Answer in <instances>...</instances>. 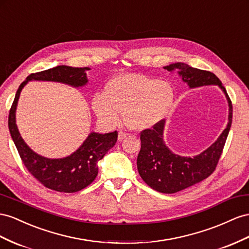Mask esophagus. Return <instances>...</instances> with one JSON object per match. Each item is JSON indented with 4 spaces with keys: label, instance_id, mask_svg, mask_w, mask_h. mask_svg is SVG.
Returning a JSON list of instances; mask_svg holds the SVG:
<instances>
[{
    "label": "esophagus",
    "instance_id": "obj_1",
    "mask_svg": "<svg viewBox=\"0 0 249 249\" xmlns=\"http://www.w3.org/2000/svg\"><path fill=\"white\" fill-rule=\"evenodd\" d=\"M126 136H127L126 133L120 131V132L118 133V140H119V141H123L124 138H126Z\"/></svg>",
    "mask_w": 249,
    "mask_h": 249
}]
</instances>
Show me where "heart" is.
Here are the masks:
<instances>
[{
    "instance_id": "obj_1",
    "label": "heart",
    "mask_w": 249,
    "mask_h": 249,
    "mask_svg": "<svg viewBox=\"0 0 249 249\" xmlns=\"http://www.w3.org/2000/svg\"><path fill=\"white\" fill-rule=\"evenodd\" d=\"M174 97L170 83L137 73H126L110 79L105 87V93H96L93 96L92 108L100 122L107 125L119 124L122 112H124L126 125L142 131L166 116Z\"/></svg>"
}]
</instances>
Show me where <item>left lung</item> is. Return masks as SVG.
<instances>
[{"mask_svg":"<svg viewBox=\"0 0 249 249\" xmlns=\"http://www.w3.org/2000/svg\"><path fill=\"white\" fill-rule=\"evenodd\" d=\"M167 71H177L191 89L203 86H218L228 103V123L214 142L194 157L173 153L163 140L165 120L140 133L141 149L137 157L140 177L153 190L163 194H174L196 184L214 171L222 154L232 122V105L221 80L210 71L193 68L185 63H174L163 67Z\"/></svg>","mask_w":249,"mask_h":249,"instance_id":"8db88e82","label":"left lung"}]
</instances>
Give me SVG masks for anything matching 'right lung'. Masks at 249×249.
Returning a JSON list of instances; mask_svg holds the SVG:
<instances>
[{"instance_id": "add662e5", "label": "right lung", "mask_w": 249, "mask_h": 249, "mask_svg": "<svg viewBox=\"0 0 249 249\" xmlns=\"http://www.w3.org/2000/svg\"><path fill=\"white\" fill-rule=\"evenodd\" d=\"M88 70H90L88 67L74 68L69 66H56L52 69L32 73L18 87L9 112V132L24 165L43 185L60 193H75L93 182L98 174V161L115 145L117 132L106 134L92 132L71 155L58 159L47 158L33 152L22 138L16 122L17 106L23 88L30 80L62 83L80 88L88 83Z\"/></svg>"}]
</instances>
